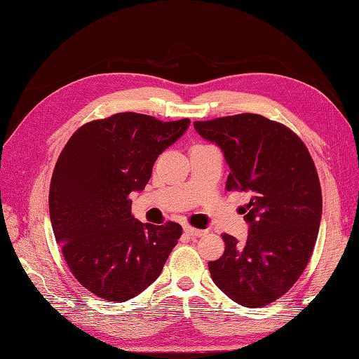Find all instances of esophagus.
I'll return each instance as SVG.
<instances>
[{
	"mask_svg": "<svg viewBox=\"0 0 359 359\" xmlns=\"http://www.w3.org/2000/svg\"><path fill=\"white\" fill-rule=\"evenodd\" d=\"M184 232H186V234H189L190 237H202V236H205V231L198 229V228H193L190 225H184Z\"/></svg>",
	"mask_w": 359,
	"mask_h": 359,
	"instance_id": "34e87169",
	"label": "esophagus"
}]
</instances>
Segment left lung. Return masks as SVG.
<instances>
[{"label": "left lung", "instance_id": "left-lung-1", "mask_svg": "<svg viewBox=\"0 0 359 359\" xmlns=\"http://www.w3.org/2000/svg\"><path fill=\"white\" fill-rule=\"evenodd\" d=\"M229 166L226 190L250 193L248 238L224 234L225 252L210 261L215 284L234 302L259 308L285 294L305 270L322 219V189L304 142L285 125L243 113L195 122Z\"/></svg>", "mask_w": 359, "mask_h": 359}]
</instances>
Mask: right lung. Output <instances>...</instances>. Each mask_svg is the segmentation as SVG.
I'll return each instance as SVG.
<instances>
[{"mask_svg":"<svg viewBox=\"0 0 359 359\" xmlns=\"http://www.w3.org/2000/svg\"><path fill=\"white\" fill-rule=\"evenodd\" d=\"M189 119L161 122L139 113L92 121L67 140L54 168L50 217L72 275L89 292L125 302L156 280L181 225L142 224L130 195L147 186L160 154Z\"/></svg>","mask_w":359,"mask_h":359,"instance_id":"1","label":"right lung"}]
</instances>
